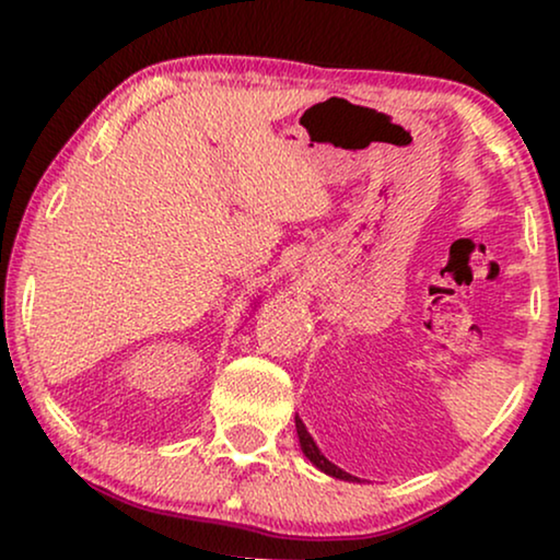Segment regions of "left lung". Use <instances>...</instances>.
I'll return each instance as SVG.
<instances>
[{
	"instance_id": "8db88e82",
	"label": "left lung",
	"mask_w": 560,
	"mask_h": 560,
	"mask_svg": "<svg viewBox=\"0 0 560 560\" xmlns=\"http://www.w3.org/2000/svg\"><path fill=\"white\" fill-rule=\"evenodd\" d=\"M295 431H298V439H301V448H303V454L311 458V462H313V466H316V469H320L324 474H328V477H336V479H343V481H357V477H351V474H347L343 469H339V466L331 464L324 454H320L318 446H316V441H313V439H311V433L305 431V425H303V420H301V418H295Z\"/></svg>"
}]
</instances>
